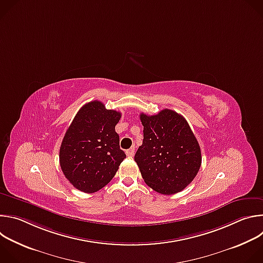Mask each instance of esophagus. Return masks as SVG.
Masks as SVG:
<instances>
[{"mask_svg": "<svg viewBox=\"0 0 263 263\" xmlns=\"http://www.w3.org/2000/svg\"><path fill=\"white\" fill-rule=\"evenodd\" d=\"M134 152H135V147H134V146H132V147H130L129 149H127V151H126V154H127V156H128V157H133Z\"/></svg>", "mask_w": 263, "mask_h": 263, "instance_id": "esophagus-1", "label": "esophagus"}]
</instances>
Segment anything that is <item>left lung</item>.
<instances>
[{"mask_svg":"<svg viewBox=\"0 0 263 263\" xmlns=\"http://www.w3.org/2000/svg\"><path fill=\"white\" fill-rule=\"evenodd\" d=\"M140 121L143 140L134 160L145 184L162 195L183 191L202 163L201 148L189 123L171 109L156 116L141 114Z\"/></svg>","mask_w":263,"mask_h":263,"instance_id":"8db88e82","label":"left lung"}]
</instances>
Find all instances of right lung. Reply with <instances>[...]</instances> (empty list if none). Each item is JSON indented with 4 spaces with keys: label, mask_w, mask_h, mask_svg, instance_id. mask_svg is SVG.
I'll list each match as a JSON object with an SVG mask.
<instances>
[{
    "label": "right lung",
    "mask_w": 263,
    "mask_h": 263,
    "mask_svg": "<svg viewBox=\"0 0 263 263\" xmlns=\"http://www.w3.org/2000/svg\"><path fill=\"white\" fill-rule=\"evenodd\" d=\"M122 115L100 101L85 104L73 118L60 145L65 178L77 190L92 194L107 185L126 158L116 126Z\"/></svg>",
    "instance_id": "1"
}]
</instances>
